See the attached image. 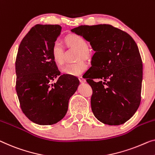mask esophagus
I'll list each match as a JSON object with an SVG mask.
<instances>
[{"mask_svg":"<svg viewBox=\"0 0 155 155\" xmlns=\"http://www.w3.org/2000/svg\"><path fill=\"white\" fill-rule=\"evenodd\" d=\"M78 80H79V81L81 82V83H85V81H86V80H85V78H83L82 77H78Z\"/></svg>","mask_w":155,"mask_h":155,"instance_id":"34e87169","label":"esophagus"}]
</instances>
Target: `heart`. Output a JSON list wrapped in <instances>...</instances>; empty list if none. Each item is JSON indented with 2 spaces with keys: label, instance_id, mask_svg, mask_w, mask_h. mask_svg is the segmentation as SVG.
Segmentation results:
<instances>
[{
  "label": "heart",
  "instance_id": "1",
  "mask_svg": "<svg viewBox=\"0 0 155 155\" xmlns=\"http://www.w3.org/2000/svg\"><path fill=\"white\" fill-rule=\"evenodd\" d=\"M66 41L70 47H74L79 50V58L86 55L88 45L86 40L82 36L77 34L70 35L67 37ZM51 54L55 63L58 65L63 64L64 62V48L61 41L55 40L54 41L51 48ZM87 68V64L84 61H80L75 63L68 64L63 68L62 71L65 74L78 76L84 73Z\"/></svg>",
  "mask_w": 155,
  "mask_h": 155
}]
</instances>
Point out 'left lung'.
I'll return each mask as SVG.
<instances>
[{
    "label": "left lung",
    "mask_w": 155,
    "mask_h": 155,
    "mask_svg": "<svg viewBox=\"0 0 155 155\" xmlns=\"http://www.w3.org/2000/svg\"><path fill=\"white\" fill-rule=\"evenodd\" d=\"M71 31L90 41L95 51L92 67L84 74L92 89L94 116L108 125L124 123L141 100L143 64L137 43L126 32L109 24L84 25ZM94 78L102 80L96 82Z\"/></svg>",
    "instance_id": "1"
}]
</instances>
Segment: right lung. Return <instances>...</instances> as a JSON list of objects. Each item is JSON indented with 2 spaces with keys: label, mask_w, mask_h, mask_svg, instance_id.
Returning <instances> with one entry per match:
<instances>
[{
  "label": "right lung",
  "mask_w": 155,
  "mask_h": 155,
  "mask_svg": "<svg viewBox=\"0 0 155 155\" xmlns=\"http://www.w3.org/2000/svg\"><path fill=\"white\" fill-rule=\"evenodd\" d=\"M61 29L59 25L32 27L21 41L16 58L15 87L20 107L30 120L40 125L63 118L79 84L74 76L62 74L51 54Z\"/></svg>",
  "instance_id": "obj_1"
}]
</instances>
